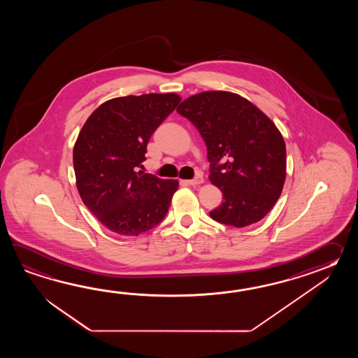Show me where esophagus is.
<instances>
[{"label": "esophagus", "instance_id": "1", "mask_svg": "<svg viewBox=\"0 0 358 358\" xmlns=\"http://www.w3.org/2000/svg\"><path fill=\"white\" fill-rule=\"evenodd\" d=\"M188 184L189 185H198V184H202L203 182V178H202V176H197L194 179H190V180H188Z\"/></svg>", "mask_w": 358, "mask_h": 358}]
</instances>
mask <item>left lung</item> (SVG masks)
<instances>
[{
    "label": "left lung",
    "mask_w": 358,
    "mask_h": 358,
    "mask_svg": "<svg viewBox=\"0 0 358 358\" xmlns=\"http://www.w3.org/2000/svg\"><path fill=\"white\" fill-rule=\"evenodd\" d=\"M207 147L210 180L222 192L213 220L244 228L264 219L282 194L287 171L279 129L248 99L231 92H202L176 108Z\"/></svg>",
    "instance_id": "obj_1"
}]
</instances>
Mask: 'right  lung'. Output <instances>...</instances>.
Here are the masks:
<instances>
[{"label": "right lung", "mask_w": 358, "mask_h": 358, "mask_svg": "<svg viewBox=\"0 0 358 358\" xmlns=\"http://www.w3.org/2000/svg\"><path fill=\"white\" fill-rule=\"evenodd\" d=\"M176 93H150L110 99L80 130L73 152L76 188L103 227L137 236L166 216L178 180L139 170L147 143L180 102Z\"/></svg>", "instance_id": "1"}]
</instances>
